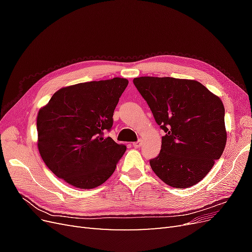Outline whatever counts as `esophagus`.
Returning <instances> with one entry per match:
<instances>
[{
  "mask_svg": "<svg viewBox=\"0 0 252 252\" xmlns=\"http://www.w3.org/2000/svg\"><path fill=\"white\" fill-rule=\"evenodd\" d=\"M142 146V142L141 141H138V142H134L133 143V147L134 148H140Z\"/></svg>",
  "mask_w": 252,
  "mask_h": 252,
  "instance_id": "1",
  "label": "esophagus"
}]
</instances>
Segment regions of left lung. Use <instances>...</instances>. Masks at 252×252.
<instances>
[{
    "mask_svg": "<svg viewBox=\"0 0 252 252\" xmlns=\"http://www.w3.org/2000/svg\"><path fill=\"white\" fill-rule=\"evenodd\" d=\"M133 84L165 132L161 151L149 162L151 169L171 187L195 185L225 148L220 98L194 80L140 77Z\"/></svg>",
    "mask_w": 252,
    "mask_h": 252,
    "instance_id": "1",
    "label": "left lung"
}]
</instances>
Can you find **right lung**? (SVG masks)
<instances>
[{
  "instance_id": "add662e5",
  "label": "right lung",
  "mask_w": 252,
  "mask_h": 252,
  "mask_svg": "<svg viewBox=\"0 0 252 252\" xmlns=\"http://www.w3.org/2000/svg\"><path fill=\"white\" fill-rule=\"evenodd\" d=\"M127 85L121 78L75 84L58 90L39 110L37 148L58 178L93 189L111 177L126 146L103 134Z\"/></svg>"
}]
</instances>
